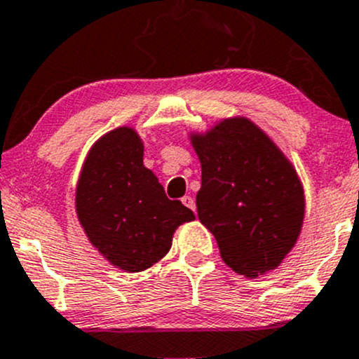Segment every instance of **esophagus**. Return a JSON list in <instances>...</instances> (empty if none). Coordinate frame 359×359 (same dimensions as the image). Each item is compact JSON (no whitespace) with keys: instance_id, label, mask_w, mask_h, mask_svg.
I'll use <instances>...</instances> for the list:
<instances>
[{"instance_id":"1","label":"esophagus","mask_w":359,"mask_h":359,"mask_svg":"<svg viewBox=\"0 0 359 359\" xmlns=\"http://www.w3.org/2000/svg\"><path fill=\"white\" fill-rule=\"evenodd\" d=\"M180 201H182L184 206H187L189 210H193V212L196 210V201H194V198L189 196V194H186V196H184Z\"/></svg>"}]
</instances>
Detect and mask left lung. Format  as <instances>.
Listing matches in <instances>:
<instances>
[{
  "instance_id": "8db88e82",
  "label": "left lung",
  "mask_w": 359,
  "mask_h": 359,
  "mask_svg": "<svg viewBox=\"0 0 359 359\" xmlns=\"http://www.w3.org/2000/svg\"><path fill=\"white\" fill-rule=\"evenodd\" d=\"M201 161L198 219L220 257L248 278L280 266L295 245L304 193L288 159L248 119H226L194 137Z\"/></svg>"
}]
</instances>
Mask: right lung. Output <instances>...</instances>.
<instances>
[{
  "instance_id": "right-lung-1",
  "label": "right lung",
  "mask_w": 359,
  "mask_h": 359,
  "mask_svg": "<svg viewBox=\"0 0 359 359\" xmlns=\"http://www.w3.org/2000/svg\"><path fill=\"white\" fill-rule=\"evenodd\" d=\"M142 154L132 128L109 132L88 153L76 189V212L86 236L128 273L156 264L172 247L173 231L194 219L187 206L166 198Z\"/></svg>"
}]
</instances>
